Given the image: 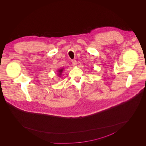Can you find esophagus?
<instances>
[{
    "mask_svg": "<svg viewBox=\"0 0 146 146\" xmlns=\"http://www.w3.org/2000/svg\"><path fill=\"white\" fill-rule=\"evenodd\" d=\"M72 65L73 66H76V65H77V61L76 60H73L72 61Z\"/></svg>",
    "mask_w": 146,
    "mask_h": 146,
    "instance_id": "1",
    "label": "esophagus"
}]
</instances>
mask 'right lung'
Segmentation results:
<instances>
[{
    "label": "right lung",
    "mask_w": 146,
    "mask_h": 146,
    "mask_svg": "<svg viewBox=\"0 0 146 146\" xmlns=\"http://www.w3.org/2000/svg\"><path fill=\"white\" fill-rule=\"evenodd\" d=\"M63 69H59V70H58L57 72H58V74H59V76H61V74H62V72H63Z\"/></svg>",
    "instance_id": "right-lung-1"
}]
</instances>
